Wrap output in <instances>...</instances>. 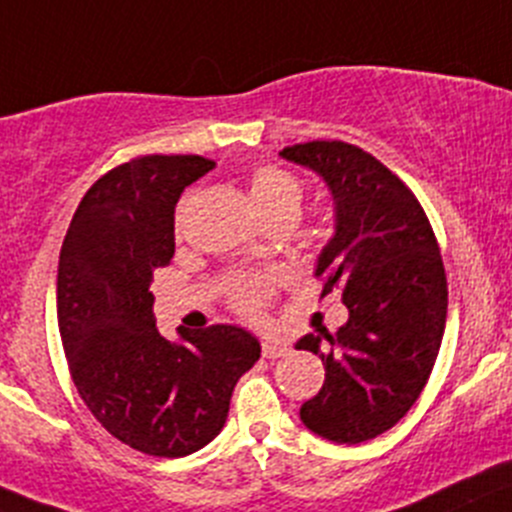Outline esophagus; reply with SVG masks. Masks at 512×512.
Here are the masks:
<instances>
[{"mask_svg":"<svg viewBox=\"0 0 512 512\" xmlns=\"http://www.w3.org/2000/svg\"><path fill=\"white\" fill-rule=\"evenodd\" d=\"M261 354H264L266 359H279V357H286V354H289V347H286L284 342H274V339H266V342L261 344Z\"/></svg>","mask_w":512,"mask_h":512,"instance_id":"34e87169","label":"esophagus"}]
</instances>
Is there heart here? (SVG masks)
Returning a JSON list of instances; mask_svg holds the SVG:
<instances>
[{"mask_svg":"<svg viewBox=\"0 0 512 512\" xmlns=\"http://www.w3.org/2000/svg\"><path fill=\"white\" fill-rule=\"evenodd\" d=\"M248 198L261 218L271 216H291L296 218L301 206V186L299 180L289 170L279 165H259L248 175ZM274 276H251L241 279L228 289V299L236 311L246 316L261 314V309L269 301L274 291Z\"/></svg>","mask_w":512,"mask_h":512,"instance_id":"heart-1","label":"heart"}]
</instances>
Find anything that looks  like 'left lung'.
<instances>
[{
    "mask_svg": "<svg viewBox=\"0 0 512 512\" xmlns=\"http://www.w3.org/2000/svg\"><path fill=\"white\" fill-rule=\"evenodd\" d=\"M279 155L329 186L334 236L314 276L324 279L321 296L337 286L349 309L337 334L319 329L296 342L326 369L299 415L314 435L359 445L410 412L435 367L447 319L440 246L415 193L357 145L311 140Z\"/></svg>",
    "mask_w": 512,
    "mask_h": 512,
    "instance_id": "1",
    "label": "left lung"
}]
</instances>
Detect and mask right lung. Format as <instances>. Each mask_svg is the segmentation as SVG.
I'll return each mask as SVG.
<instances>
[{"label": "right lung", "instance_id": "obj_1", "mask_svg": "<svg viewBox=\"0 0 512 512\" xmlns=\"http://www.w3.org/2000/svg\"><path fill=\"white\" fill-rule=\"evenodd\" d=\"M201 155H143L95 180L67 228L57 321L72 382L113 437L155 457H183L223 430L238 379L261 344L241 326L155 329L153 271L175 253V203L213 170Z\"/></svg>", "mask_w": 512, "mask_h": 512}]
</instances>
